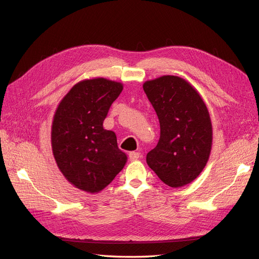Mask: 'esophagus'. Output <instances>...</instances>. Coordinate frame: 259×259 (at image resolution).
<instances>
[{
    "label": "esophagus",
    "mask_w": 259,
    "mask_h": 259,
    "mask_svg": "<svg viewBox=\"0 0 259 259\" xmlns=\"http://www.w3.org/2000/svg\"><path fill=\"white\" fill-rule=\"evenodd\" d=\"M128 156H130V160L131 161H136L140 158V153L139 152H136V151H132L128 153Z\"/></svg>",
    "instance_id": "esophagus-1"
}]
</instances>
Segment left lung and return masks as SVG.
<instances>
[{
    "label": "left lung",
    "instance_id": "8db88e82",
    "mask_svg": "<svg viewBox=\"0 0 259 259\" xmlns=\"http://www.w3.org/2000/svg\"><path fill=\"white\" fill-rule=\"evenodd\" d=\"M143 88L161 128L147 164L164 184L184 187L201 174L209 158L213 127L207 107L198 91L176 75L146 81Z\"/></svg>",
    "mask_w": 259,
    "mask_h": 259
}]
</instances>
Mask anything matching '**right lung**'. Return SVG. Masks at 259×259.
Instances as JSON below:
<instances>
[{
    "label": "right lung",
    "mask_w": 259,
    "mask_h": 259,
    "mask_svg": "<svg viewBox=\"0 0 259 259\" xmlns=\"http://www.w3.org/2000/svg\"><path fill=\"white\" fill-rule=\"evenodd\" d=\"M123 84L93 77L72 86L55 111L51 143L54 159L68 182L77 189L98 193L123 169L127 155L116 135L103 124Z\"/></svg>",
    "instance_id": "obj_1"
}]
</instances>
